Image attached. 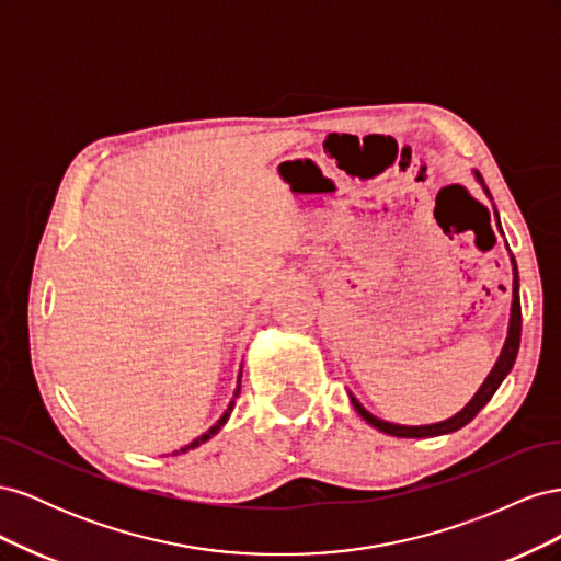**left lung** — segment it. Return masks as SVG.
Wrapping results in <instances>:
<instances>
[{
	"label": "left lung",
	"mask_w": 561,
	"mask_h": 561,
	"mask_svg": "<svg viewBox=\"0 0 561 561\" xmlns=\"http://www.w3.org/2000/svg\"><path fill=\"white\" fill-rule=\"evenodd\" d=\"M474 178H478V182L484 186L480 173L474 171ZM486 196L491 198L489 190L484 186ZM513 260V307H511V325H507V336H505V344H503V351L499 355V360L494 365V369L489 371V377L484 379V383L480 386L478 393H474V398L463 407L461 412L454 414L451 419L447 421H439V423H428V426H398V423H388L383 419H377L375 414H369L365 407L355 400L351 396V402L355 407V412H358L369 426H375L377 431L386 433V435H393V437H435V435H447V433H454L458 428H463L466 423H470L474 416H478V412L482 410V407L491 400V396L496 393L499 386L503 383V379L507 377V371L513 369L515 365V358H517V351H519V336H522V307H519V274H517V264H515V257L511 254Z\"/></svg>",
	"instance_id": "8db88e82"
}]
</instances>
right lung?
<instances>
[{
	"mask_svg": "<svg viewBox=\"0 0 561 561\" xmlns=\"http://www.w3.org/2000/svg\"><path fill=\"white\" fill-rule=\"evenodd\" d=\"M239 393H241V377H239V386H236V393H233V400L229 402V410L222 414V416H219V421L215 423V426L208 431V433H203L201 437H196L194 439V443H190V445H186V447H182L180 451H190V449H196L198 445H203V443H208V439L219 431V428H222L225 426V423H227V419H229V414H231V410H233V404H236V398H239ZM178 454V451H175Z\"/></svg>",
	"mask_w": 561,
	"mask_h": 561,
	"instance_id": "add662e5",
	"label": "right lung"
}]
</instances>
